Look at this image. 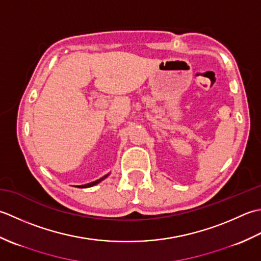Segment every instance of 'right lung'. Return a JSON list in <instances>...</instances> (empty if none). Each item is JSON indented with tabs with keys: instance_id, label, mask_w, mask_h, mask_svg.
Returning a JSON list of instances; mask_svg holds the SVG:
<instances>
[{
	"instance_id": "obj_1",
	"label": "right lung",
	"mask_w": 261,
	"mask_h": 261,
	"mask_svg": "<svg viewBox=\"0 0 261 261\" xmlns=\"http://www.w3.org/2000/svg\"><path fill=\"white\" fill-rule=\"evenodd\" d=\"M109 175V173L108 174H106V175H103L102 178H100V179H98V180H95V181H92V182H89V184H86V185H82V186H75V187H77V188H89V187H92V186H95V185H98L99 182H101L102 181V180H105L106 178H107Z\"/></svg>"
}]
</instances>
